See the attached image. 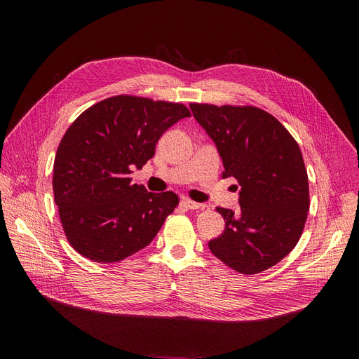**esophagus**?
<instances>
[{
	"label": "esophagus",
	"mask_w": 359,
	"mask_h": 359,
	"mask_svg": "<svg viewBox=\"0 0 359 359\" xmlns=\"http://www.w3.org/2000/svg\"><path fill=\"white\" fill-rule=\"evenodd\" d=\"M183 203L186 205V208H189V210H201V208H203V203L191 201V199H187V198L183 199Z\"/></svg>",
	"instance_id": "esophagus-1"
}]
</instances>
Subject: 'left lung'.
Returning a JSON list of instances; mask_svg holds the SVG:
<instances>
[{
  "instance_id": "obj_1",
  "label": "left lung",
  "mask_w": 359,
  "mask_h": 359,
  "mask_svg": "<svg viewBox=\"0 0 359 359\" xmlns=\"http://www.w3.org/2000/svg\"><path fill=\"white\" fill-rule=\"evenodd\" d=\"M191 110L218 149L222 177L240 184V210L217 208L225 229L208 248L240 273L266 271L295 248L307 219L309 177L299 147L262 109L191 103Z\"/></svg>"
}]
</instances>
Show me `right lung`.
<instances>
[{
  "instance_id": "1",
  "label": "right lung",
  "mask_w": 359,
  "mask_h": 359,
  "mask_svg": "<svg viewBox=\"0 0 359 359\" xmlns=\"http://www.w3.org/2000/svg\"><path fill=\"white\" fill-rule=\"evenodd\" d=\"M191 111L184 104L115 96L72 122L53 161V196L71 246L84 257L113 263L153 241L179 203L132 182V168L154 157L164 132Z\"/></svg>"
}]
</instances>
